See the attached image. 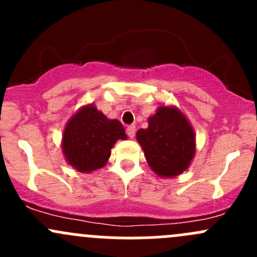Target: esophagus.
<instances>
[{
	"mask_svg": "<svg viewBox=\"0 0 257 257\" xmlns=\"http://www.w3.org/2000/svg\"><path fill=\"white\" fill-rule=\"evenodd\" d=\"M126 134H128L129 138L133 139L134 136H136V125H129L126 128Z\"/></svg>",
	"mask_w": 257,
	"mask_h": 257,
	"instance_id": "obj_1",
	"label": "esophagus"
}]
</instances>
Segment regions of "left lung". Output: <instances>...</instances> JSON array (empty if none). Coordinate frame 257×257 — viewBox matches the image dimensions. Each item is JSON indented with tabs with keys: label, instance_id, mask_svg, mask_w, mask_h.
Here are the masks:
<instances>
[{
	"label": "left lung",
	"instance_id": "left-lung-1",
	"mask_svg": "<svg viewBox=\"0 0 257 257\" xmlns=\"http://www.w3.org/2000/svg\"><path fill=\"white\" fill-rule=\"evenodd\" d=\"M150 169L160 178H174L191 164L196 150L195 133L185 114L174 105H160L148 119V128L137 132Z\"/></svg>",
	"mask_w": 257,
	"mask_h": 257
}]
</instances>
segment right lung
<instances>
[{
  "label": "right lung",
  "instance_id": "right-lung-1",
  "mask_svg": "<svg viewBox=\"0 0 257 257\" xmlns=\"http://www.w3.org/2000/svg\"><path fill=\"white\" fill-rule=\"evenodd\" d=\"M125 141L124 126L109 119L94 104L80 107L67 121L62 136L66 162L79 173H92L108 163L116 141Z\"/></svg>",
  "mask_w": 257,
  "mask_h": 257
}]
</instances>
